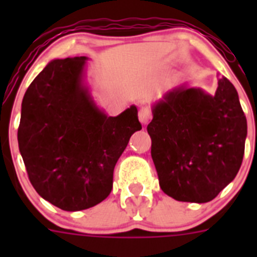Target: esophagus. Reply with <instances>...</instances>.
<instances>
[{
  "label": "esophagus",
  "mask_w": 257,
  "mask_h": 257,
  "mask_svg": "<svg viewBox=\"0 0 257 257\" xmlns=\"http://www.w3.org/2000/svg\"><path fill=\"white\" fill-rule=\"evenodd\" d=\"M152 118V112L148 106H143L139 110V121L142 122L143 124H147L149 122V119Z\"/></svg>",
  "instance_id": "1"
}]
</instances>
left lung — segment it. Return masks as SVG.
<instances>
[{
  "label": "left lung",
  "instance_id": "1",
  "mask_svg": "<svg viewBox=\"0 0 257 257\" xmlns=\"http://www.w3.org/2000/svg\"><path fill=\"white\" fill-rule=\"evenodd\" d=\"M147 130L161 189L176 201H212L239 171L247 119L225 77L215 95L185 86L167 92Z\"/></svg>",
  "mask_w": 257,
  "mask_h": 257
}]
</instances>
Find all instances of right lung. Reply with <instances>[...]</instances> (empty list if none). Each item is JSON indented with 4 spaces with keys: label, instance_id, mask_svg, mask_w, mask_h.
<instances>
[{
    "label": "right lung",
    "instance_id": "1",
    "mask_svg": "<svg viewBox=\"0 0 257 257\" xmlns=\"http://www.w3.org/2000/svg\"><path fill=\"white\" fill-rule=\"evenodd\" d=\"M86 59L50 61L23 97L18 128L32 185L64 211L86 210L109 196L115 163L142 130L135 105L117 117L97 108L83 85Z\"/></svg>",
    "mask_w": 257,
    "mask_h": 257
}]
</instances>
